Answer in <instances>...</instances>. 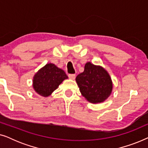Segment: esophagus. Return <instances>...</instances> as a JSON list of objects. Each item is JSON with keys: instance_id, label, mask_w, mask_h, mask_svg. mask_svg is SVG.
Here are the masks:
<instances>
[{"instance_id": "1", "label": "esophagus", "mask_w": 148, "mask_h": 148, "mask_svg": "<svg viewBox=\"0 0 148 148\" xmlns=\"http://www.w3.org/2000/svg\"><path fill=\"white\" fill-rule=\"evenodd\" d=\"M75 74H69V77L71 79H75Z\"/></svg>"}]
</instances>
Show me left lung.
<instances>
[{
    "mask_svg": "<svg viewBox=\"0 0 148 148\" xmlns=\"http://www.w3.org/2000/svg\"><path fill=\"white\" fill-rule=\"evenodd\" d=\"M76 82L82 96L92 103L104 102L112 90V80L106 71L91 62L86 64L84 71L77 76Z\"/></svg>",
    "mask_w": 148,
    "mask_h": 148,
    "instance_id": "left-lung-1",
    "label": "left lung"
}]
</instances>
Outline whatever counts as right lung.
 <instances>
[{
  "label": "right lung",
  "instance_id": "obj_1",
  "mask_svg": "<svg viewBox=\"0 0 148 148\" xmlns=\"http://www.w3.org/2000/svg\"><path fill=\"white\" fill-rule=\"evenodd\" d=\"M67 78L63 70L58 68L55 64L49 63L46 64L35 75L33 86L38 94L46 97L50 96L62 81Z\"/></svg>",
  "mask_w": 148,
  "mask_h": 148
}]
</instances>
